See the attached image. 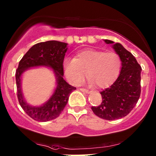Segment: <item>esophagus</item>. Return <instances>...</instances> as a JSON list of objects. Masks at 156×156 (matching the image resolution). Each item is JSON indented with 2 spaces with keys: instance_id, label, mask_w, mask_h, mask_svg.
<instances>
[{
  "instance_id": "obj_1",
  "label": "esophagus",
  "mask_w": 156,
  "mask_h": 156,
  "mask_svg": "<svg viewBox=\"0 0 156 156\" xmlns=\"http://www.w3.org/2000/svg\"><path fill=\"white\" fill-rule=\"evenodd\" d=\"M80 90H81L82 92H83V93H90V91L89 90L87 89H85V88H80Z\"/></svg>"
}]
</instances>
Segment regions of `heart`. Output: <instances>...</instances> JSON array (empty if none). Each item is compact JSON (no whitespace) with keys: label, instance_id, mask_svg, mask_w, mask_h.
I'll list each match as a JSON object with an SVG mask.
<instances>
[{"label":"heart","instance_id":"1","mask_svg":"<svg viewBox=\"0 0 156 156\" xmlns=\"http://www.w3.org/2000/svg\"><path fill=\"white\" fill-rule=\"evenodd\" d=\"M122 59L115 52L93 49L79 51L75 58H65L63 69L71 83L79 85L86 76L96 87H104L112 83L122 69Z\"/></svg>","mask_w":156,"mask_h":156}]
</instances>
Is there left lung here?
I'll return each instance as SVG.
<instances>
[{
  "instance_id": "1",
  "label": "left lung",
  "mask_w": 156,
  "mask_h": 156,
  "mask_svg": "<svg viewBox=\"0 0 156 156\" xmlns=\"http://www.w3.org/2000/svg\"><path fill=\"white\" fill-rule=\"evenodd\" d=\"M104 41L107 44L113 43L109 40ZM113 48L122 59L120 74L110 87L100 92L101 104L91 108L96 116L109 121L128 115L137 104L141 93V66L120 43L113 44Z\"/></svg>"
}]
</instances>
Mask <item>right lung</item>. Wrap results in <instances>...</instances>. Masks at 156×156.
I'll use <instances>...</instances> for the list:
<instances>
[{
    "label": "right lung",
    "mask_w": 156,
    "mask_h": 156,
    "mask_svg": "<svg viewBox=\"0 0 156 156\" xmlns=\"http://www.w3.org/2000/svg\"><path fill=\"white\" fill-rule=\"evenodd\" d=\"M67 43L50 40L35 44L25 53L19 61L16 72L17 98L24 112L34 120L45 122L60 116L69 101V95L76 87L69 84L63 80V63L67 51ZM47 66L54 69L57 80L55 93L47 103L42 107L29 106L23 98L20 89V76L29 68Z\"/></svg>",
    "instance_id": "right-lung-1"
}]
</instances>
